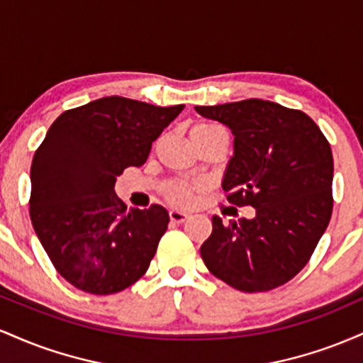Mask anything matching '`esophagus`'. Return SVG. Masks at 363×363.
<instances>
[{
    "mask_svg": "<svg viewBox=\"0 0 363 363\" xmlns=\"http://www.w3.org/2000/svg\"><path fill=\"white\" fill-rule=\"evenodd\" d=\"M169 218H170V222H174V223H182L189 218V215L184 213V211L172 210V211H169Z\"/></svg>",
    "mask_w": 363,
    "mask_h": 363,
    "instance_id": "obj_1",
    "label": "esophagus"
}]
</instances>
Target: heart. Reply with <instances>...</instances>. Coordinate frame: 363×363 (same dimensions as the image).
<instances>
[{
    "label": "heart",
    "instance_id": "b5f03b06",
    "mask_svg": "<svg viewBox=\"0 0 363 363\" xmlns=\"http://www.w3.org/2000/svg\"><path fill=\"white\" fill-rule=\"evenodd\" d=\"M215 131H225V129L216 123H198L191 129V135H205V133H215ZM167 198L172 205L177 206H187L193 201V187L184 184V182H174L169 186Z\"/></svg>",
    "mask_w": 363,
    "mask_h": 363
}]
</instances>
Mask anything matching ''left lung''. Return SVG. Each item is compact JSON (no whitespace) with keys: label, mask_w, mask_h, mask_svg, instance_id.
<instances>
[{"label":"left lung","mask_w":363,"mask_h":363,"mask_svg":"<svg viewBox=\"0 0 363 363\" xmlns=\"http://www.w3.org/2000/svg\"><path fill=\"white\" fill-rule=\"evenodd\" d=\"M196 111L235 136L222 182L227 201L256 208L239 223L211 218L199 249L206 268L247 294L285 285L309 262L331 220L329 141L306 112L277 102L247 99Z\"/></svg>","instance_id":"left-lung-1"}]
</instances>
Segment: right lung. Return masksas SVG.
<instances>
[{
    "instance_id": "1",
    "label": "right lung",
    "mask_w": 363,
    "mask_h": 363,
    "mask_svg": "<svg viewBox=\"0 0 363 363\" xmlns=\"http://www.w3.org/2000/svg\"><path fill=\"white\" fill-rule=\"evenodd\" d=\"M182 109L104 97L62 112L35 150L32 225L56 272L78 290L118 294L147 273L169 213L160 205L126 210L116 177L147 162Z\"/></svg>"
}]
</instances>
